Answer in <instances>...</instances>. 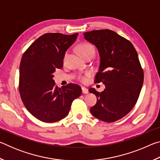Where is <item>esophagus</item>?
Here are the masks:
<instances>
[{
    "label": "esophagus",
    "instance_id": "obj_1",
    "mask_svg": "<svg viewBox=\"0 0 160 160\" xmlns=\"http://www.w3.org/2000/svg\"><path fill=\"white\" fill-rule=\"evenodd\" d=\"M82 92L83 94H88L89 93L88 90L85 88H82Z\"/></svg>",
    "mask_w": 160,
    "mask_h": 160
}]
</instances>
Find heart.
Instances as JSON below:
<instances>
[{
  "label": "heart",
  "instance_id": "obj_1",
  "mask_svg": "<svg viewBox=\"0 0 160 160\" xmlns=\"http://www.w3.org/2000/svg\"><path fill=\"white\" fill-rule=\"evenodd\" d=\"M78 51L79 53L82 56V57L85 58L86 56L89 55V54H93L94 55L95 53V49L92 45L88 43H83L78 46ZM90 72H85L84 75H80L79 76V80L82 82H85L88 80V78L90 76Z\"/></svg>",
  "mask_w": 160,
  "mask_h": 160
}]
</instances>
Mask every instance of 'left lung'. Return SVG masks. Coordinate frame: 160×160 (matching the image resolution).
<instances>
[{
	"label": "left lung",
	"instance_id": "1",
	"mask_svg": "<svg viewBox=\"0 0 160 160\" xmlns=\"http://www.w3.org/2000/svg\"><path fill=\"white\" fill-rule=\"evenodd\" d=\"M83 34L98 50L100 64L95 82L105 85L102 92L89 90L97 98L90 112L102 121L114 122L131 112L138 99L144 80L138 56L131 42L112 30H92Z\"/></svg>",
	"mask_w": 160,
	"mask_h": 160
}]
</instances>
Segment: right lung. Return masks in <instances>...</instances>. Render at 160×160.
Here are the masks:
<instances>
[{
    "instance_id": "1",
    "label": "right lung",
    "mask_w": 160,
    "mask_h": 160,
    "mask_svg": "<svg viewBox=\"0 0 160 160\" xmlns=\"http://www.w3.org/2000/svg\"><path fill=\"white\" fill-rule=\"evenodd\" d=\"M78 35L44 34L22 57L19 80L22 101L28 112L43 122L53 123L66 117L72 101L82 94L78 85L70 83L59 88L53 79L56 69L63 67L65 53Z\"/></svg>"
}]
</instances>
